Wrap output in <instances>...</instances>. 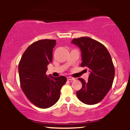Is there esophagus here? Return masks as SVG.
<instances>
[{
    "instance_id": "obj_1",
    "label": "esophagus",
    "mask_w": 130,
    "mask_h": 130,
    "mask_svg": "<svg viewBox=\"0 0 130 130\" xmlns=\"http://www.w3.org/2000/svg\"><path fill=\"white\" fill-rule=\"evenodd\" d=\"M67 80H75V79L72 77H71V76H68V77H67Z\"/></svg>"
}]
</instances>
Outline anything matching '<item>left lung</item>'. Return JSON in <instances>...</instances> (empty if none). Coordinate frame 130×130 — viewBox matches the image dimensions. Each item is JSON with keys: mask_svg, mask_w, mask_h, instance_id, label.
<instances>
[{"mask_svg": "<svg viewBox=\"0 0 130 130\" xmlns=\"http://www.w3.org/2000/svg\"><path fill=\"white\" fill-rule=\"evenodd\" d=\"M71 43L80 48L81 67L88 68L90 73L87 82L79 78L82 88L76 92L77 98L85 104H97L112 86L115 71L112 58L104 45L88 37L73 39Z\"/></svg>", "mask_w": 130, "mask_h": 130, "instance_id": "1", "label": "left lung"}]
</instances>
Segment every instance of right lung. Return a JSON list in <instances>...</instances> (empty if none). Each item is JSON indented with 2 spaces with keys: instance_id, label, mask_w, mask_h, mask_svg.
I'll return each instance as SVG.
<instances>
[{
  "instance_id": "1",
  "label": "right lung",
  "mask_w": 130,
  "mask_h": 130,
  "mask_svg": "<svg viewBox=\"0 0 130 130\" xmlns=\"http://www.w3.org/2000/svg\"><path fill=\"white\" fill-rule=\"evenodd\" d=\"M56 40L43 39L34 42L25 51L18 65L21 89L33 104L46 109L60 97V90L67 82L63 76L55 77L46 72L53 60Z\"/></svg>"
}]
</instances>
